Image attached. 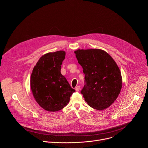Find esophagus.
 Returning <instances> with one entry per match:
<instances>
[{
	"label": "esophagus",
	"instance_id": "esophagus-1",
	"mask_svg": "<svg viewBox=\"0 0 148 148\" xmlns=\"http://www.w3.org/2000/svg\"><path fill=\"white\" fill-rule=\"evenodd\" d=\"M79 88H80V86H77V87L75 88V91H76L77 92H78V91H79Z\"/></svg>",
	"mask_w": 148,
	"mask_h": 148
}]
</instances>
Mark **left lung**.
Returning a JSON list of instances; mask_svg holds the SVG:
<instances>
[{"label": "left lung", "instance_id": "8db88e82", "mask_svg": "<svg viewBox=\"0 0 148 148\" xmlns=\"http://www.w3.org/2000/svg\"><path fill=\"white\" fill-rule=\"evenodd\" d=\"M85 74L81 91L88 105L97 110L107 108L118 97L122 88V77L113 58L100 49L75 51Z\"/></svg>", "mask_w": 148, "mask_h": 148}]
</instances>
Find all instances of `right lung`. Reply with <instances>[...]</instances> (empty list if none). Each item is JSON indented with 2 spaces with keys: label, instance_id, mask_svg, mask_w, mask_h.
<instances>
[{
  "label": "right lung",
  "instance_id": "right-lung-1",
  "mask_svg": "<svg viewBox=\"0 0 148 148\" xmlns=\"http://www.w3.org/2000/svg\"><path fill=\"white\" fill-rule=\"evenodd\" d=\"M66 53L58 51L42 56L34 66L30 79L33 96L41 107L58 111L66 107L75 91L61 74Z\"/></svg>",
  "mask_w": 148,
  "mask_h": 148
}]
</instances>
